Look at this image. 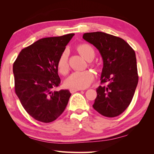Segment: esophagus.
<instances>
[{"mask_svg":"<svg viewBox=\"0 0 154 154\" xmlns=\"http://www.w3.org/2000/svg\"><path fill=\"white\" fill-rule=\"evenodd\" d=\"M79 90H82V89H70V92L73 94L75 92H77V91H79Z\"/></svg>","mask_w":154,"mask_h":154,"instance_id":"1","label":"esophagus"}]
</instances>
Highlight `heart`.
<instances>
[{"label": "heart", "mask_w": 154, "mask_h": 154, "mask_svg": "<svg viewBox=\"0 0 154 154\" xmlns=\"http://www.w3.org/2000/svg\"><path fill=\"white\" fill-rule=\"evenodd\" d=\"M78 51L83 58L88 60L91 57L94 56V50L90 45L82 44L78 47ZM69 50L64 49L58 61V69L60 73L65 75L69 71ZM93 72L91 71H75L65 79L64 86L71 89H84L88 88L94 80Z\"/></svg>", "instance_id": "heart-1"}]
</instances>
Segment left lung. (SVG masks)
Segmentation results:
<instances>
[{"label": "left lung", "mask_w": 154, "mask_h": 154, "mask_svg": "<svg viewBox=\"0 0 154 154\" xmlns=\"http://www.w3.org/2000/svg\"><path fill=\"white\" fill-rule=\"evenodd\" d=\"M83 39L96 47L103 60L101 83L92 105L103 116L113 118L126 110L131 103L139 76L135 52L118 36L103 32L83 34Z\"/></svg>", "instance_id": "obj_1"}]
</instances>
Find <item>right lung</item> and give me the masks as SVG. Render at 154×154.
Wrapping results in <instances>:
<instances>
[{
  "instance_id": "add662e5",
  "label": "right lung",
  "mask_w": 154,
  "mask_h": 154,
  "mask_svg": "<svg viewBox=\"0 0 154 154\" xmlns=\"http://www.w3.org/2000/svg\"><path fill=\"white\" fill-rule=\"evenodd\" d=\"M75 34L38 40L23 49L13 66L15 91L27 113L36 120L51 122L63 113L71 94L59 86L58 61Z\"/></svg>"
}]
</instances>
